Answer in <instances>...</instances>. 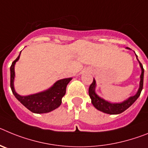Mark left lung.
Returning a JSON list of instances; mask_svg holds the SVG:
<instances>
[{
	"label": "left lung",
	"instance_id": "8db88e82",
	"mask_svg": "<svg viewBox=\"0 0 148 148\" xmlns=\"http://www.w3.org/2000/svg\"><path fill=\"white\" fill-rule=\"evenodd\" d=\"M128 49V48H127ZM137 57V56H136ZM141 68H142V74H141V81L140 85H139V89L138 92L135 95L131 96L126 101H123L122 103L119 104H112L110 103L104 99H101L99 96H98L95 92V81L93 78L92 84H90L89 87V95L91 99V102L92 105L99 110L104 112L108 114H119V113H123L124 111L126 110L127 108H129L133 103L135 102L136 99H138V96L140 95L141 92H142V88H143V80H144V68L142 64L139 61Z\"/></svg>",
	"mask_w": 148,
	"mask_h": 148
}]
</instances>
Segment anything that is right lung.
<instances>
[{
  "instance_id": "1",
  "label": "right lung",
  "mask_w": 148,
  "mask_h": 148,
  "mask_svg": "<svg viewBox=\"0 0 148 148\" xmlns=\"http://www.w3.org/2000/svg\"><path fill=\"white\" fill-rule=\"evenodd\" d=\"M20 55L12 63L10 66V87L15 98L29 110L35 113H49L50 111L58 108L61 105V99L66 93V86L72 80V78L58 80L55 83L53 87L44 92L27 96H21L16 93L13 86L15 78V64L19 59Z\"/></svg>"
}]
</instances>
